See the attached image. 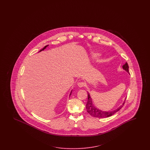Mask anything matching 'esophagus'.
<instances>
[{"mask_svg":"<svg viewBox=\"0 0 150 150\" xmlns=\"http://www.w3.org/2000/svg\"><path fill=\"white\" fill-rule=\"evenodd\" d=\"M77 85H78V86L79 87L81 88V87H83L85 86V83L83 82H79L77 83Z\"/></svg>","mask_w":150,"mask_h":150,"instance_id":"1","label":"esophagus"}]
</instances>
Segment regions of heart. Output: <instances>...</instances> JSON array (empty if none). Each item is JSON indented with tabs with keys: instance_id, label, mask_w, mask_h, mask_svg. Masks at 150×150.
<instances>
[{
	"instance_id": "obj_1",
	"label": "heart",
	"mask_w": 150,
	"mask_h": 150,
	"mask_svg": "<svg viewBox=\"0 0 150 150\" xmlns=\"http://www.w3.org/2000/svg\"><path fill=\"white\" fill-rule=\"evenodd\" d=\"M100 53H98V52H93V53H92L91 55L93 58H96V57H97L100 56Z\"/></svg>"
}]
</instances>
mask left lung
I'll use <instances>...</instances> for the list:
<instances>
[{"label": "left lung", "instance_id": "8db88e82", "mask_svg": "<svg viewBox=\"0 0 150 150\" xmlns=\"http://www.w3.org/2000/svg\"><path fill=\"white\" fill-rule=\"evenodd\" d=\"M123 68L126 71H127V73H129V66H128V64L127 62H126V63L123 65ZM125 101L124 102L123 105H121L120 106H119L118 107V108H117L114 110L108 111V112L103 111L100 109L97 108L96 107H95V106L93 105L92 100L91 98L90 95L88 93V100H87V102L86 105V108L87 112L93 117L100 118H107V117L112 116V115L117 113L118 111L121 109L123 107V105H124Z\"/></svg>", "mask_w": 150, "mask_h": 150}]
</instances>
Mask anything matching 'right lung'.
<instances>
[{"mask_svg":"<svg viewBox=\"0 0 150 150\" xmlns=\"http://www.w3.org/2000/svg\"><path fill=\"white\" fill-rule=\"evenodd\" d=\"M47 46H48V45H45V47H44V48H43V49H42V50H40V52H41V51H42V50H45V48H47ZM71 92H72V91H71V93H70V96L71 95Z\"/></svg>","mask_w":150,"mask_h":150,"instance_id":"right-lung-1","label":"right lung"}]
</instances>
